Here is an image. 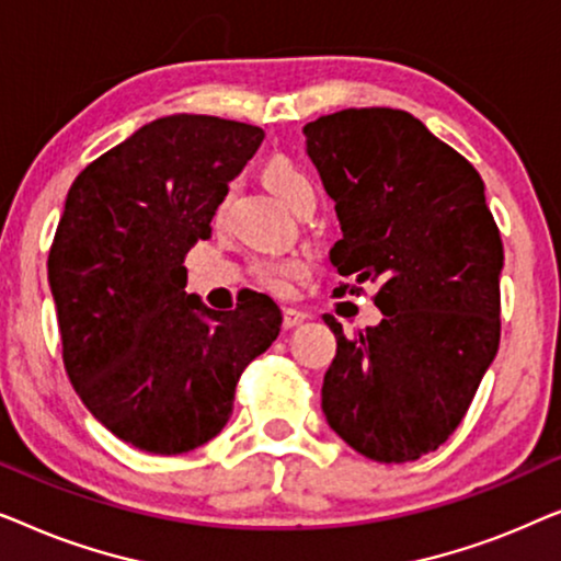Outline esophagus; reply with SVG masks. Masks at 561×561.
<instances>
[{
	"label": "esophagus",
	"instance_id": "34e87169",
	"mask_svg": "<svg viewBox=\"0 0 561 561\" xmlns=\"http://www.w3.org/2000/svg\"><path fill=\"white\" fill-rule=\"evenodd\" d=\"M306 319H309V313L296 311V309H286V311H283V329H296L298 324H304Z\"/></svg>",
	"mask_w": 561,
	"mask_h": 561
}]
</instances>
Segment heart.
<instances>
[{
  "instance_id": "obj_1",
  "label": "heart",
  "mask_w": 561,
  "mask_h": 561,
  "mask_svg": "<svg viewBox=\"0 0 561 561\" xmlns=\"http://www.w3.org/2000/svg\"><path fill=\"white\" fill-rule=\"evenodd\" d=\"M265 183L280 202H286L290 209H296L304 198L317 196V188H313V181L306 175L301 168H298L294 160L288 158H273L271 163L265 165ZM229 206V194L219 198L217 211L214 217H225ZM252 275H255L257 286L265 288L267 294L273 296H290L294 294L296 283H301L306 275H309V263L304 257H263L252 263Z\"/></svg>"
}]
</instances>
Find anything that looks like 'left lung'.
<instances>
[{"label":"left lung","mask_w":561,"mask_h":561,"mask_svg":"<svg viewBox=\"0 0 561 561\" xmlns=\"http://www.w3.org/2000/svg\"><path fill=\"white\" fill-rule=\"evenodd\" d=\"M304 133L342 225L329 257L352 283L334 296L375 283L382 311L355 336L324 317L321 409L359 455L413 462L462 424L501 344V229L470 160L409 112L342 110Z\"/></svg>","instance_id":"8db88e82"}]
</instances>
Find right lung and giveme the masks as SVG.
<instances>
[{
    "label": "right lung",
    "mask_w": 561,
    "mask_h": 561,
    "mask_svg": "<svg viewBox=\"0 0 561 561\" xmlns=\"http://www.w3.org/2000/svg\"><path fill=\"white\" fill-rule=\"evenodd\" d=\"M263 137L209 114L160 117L83 168L66 196L48 280L68 380L96 421L150 455L214 439L244 367L280 332L263 294L211 311L183 290V260L211 237L219 198Z\"/></svg>",
    "instance_id": "obj_1"
}]
</instances>
